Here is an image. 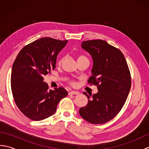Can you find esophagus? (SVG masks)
Masks as SVG:
<instances>
[{"label":"esophagus","instance_id":"34e87169","mask_svg":"<svg viewBox=\"0 0 149 149\" xmlns=\"http://www.w3.org/2000/svg\"><path fill=\"white\" fill-rule=\"evenodd\" d=\"M79 94V92L77 91H71L69 93V95H78Z\"/></svg>","mask_w":149,"mask_h":149}]
</instances>
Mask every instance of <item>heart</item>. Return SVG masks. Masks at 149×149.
Segmentation results:
<instances>
[{
  "label": "heart",
  "mask_w": 149,
  "mask_h": 149,
  "mask_svg": "<svg viewBox=\"0 0 149 149\" xmlns=\"http://www.w3.org/2000/svg\"><path fill=\"white\" fill-rule=\"evenodd\" d=\"M82 58H87L86 56H83V55H81V56H79V58L78 59H82ZM62 59H60L59 60V61H58V63L59 64H61V62H62Z\"/></svg>",
  "instance_id": "b5f03b06"
}]
</instances>
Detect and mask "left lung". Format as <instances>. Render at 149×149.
I'll use <instances>...</instances> for the list:
<instances>
[{
  "instance_id": "1",
  "label": "left lung",
  "mask_w": 149,
  "mask_h": 149,
  "mask_svg": "<svg viewBox=\"0 0 149 149\" xmlns=\"http://www.w3.org/2000/svg\"><path fill=\"white\" fill-rule=\"evenodd\" d=\"M81 47L93 61L88 83L99 91L93 95L83 93L88 103L81 107L79 114L88 122L102 124L116 116L124 105L131 86L130 71L122 52L106 41H84Z\"/></svg>"
}]
</instances>
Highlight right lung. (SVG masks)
<instances>
[{"label": "right lung", "instance_id": "add662e5", "mask_svg": "<svg viewBox=\"0 0 149 149\" xmlns=\"http://www.w3.org/2000/svg\"><path fill=\"white\" fill-rule=\"evenodd\" d=\"M68 40L44 37L22 49L11 70V87L16 105L31 120L39 121L55 113L68 92L64 88L49 90L43 76L56 68V58Z\"/></svg>", "mask_w": 149, "mask_h": 149}]
</instances>
